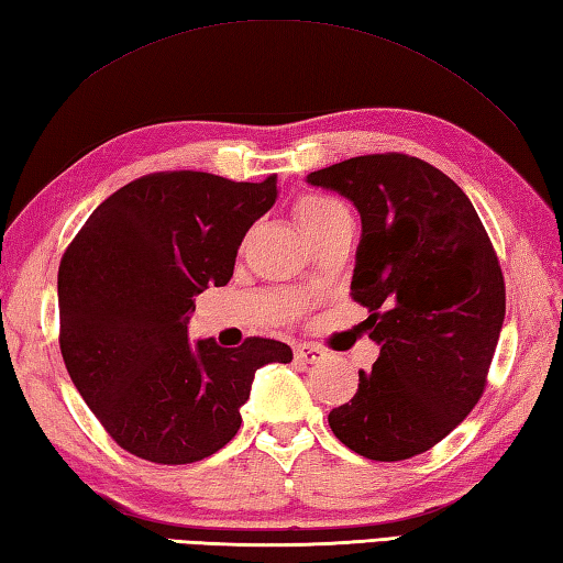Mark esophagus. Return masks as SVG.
Here are the masks:
<instances>
[{"mask_svg": "<svg viewBox=\"0 0 563 563\" xmlns=\"http://www.w3.org/2000/svg\"><path fill=\"white\" fill-rule=\"evenodd\" d=\"M294 353H297V358L301 363H321L323 358H327V351L313 346V343H299V346L294 349Z\"/></svg>", "mask_w": 563, "mask_h": 563, "instance_id": "obj_1", "label": "esophagus"}]
</instances>
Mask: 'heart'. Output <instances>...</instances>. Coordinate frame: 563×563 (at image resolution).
<instances>
[{"mask_svg": "<svg viewBox=\"0 0 563 563\" xmlns=\"http://www.w3.org/2000/svg\"><path fill=\"white\" fill-rule=\"evenodd\" d=\"M294 217L309 242H317L319 236L351 224L346 207L323 195H301L294 205Z\"/></svg>", "mask_w": 563, "mask_h": 563, "instance_id": "heart-1", "label": "heart"}]
</instances>
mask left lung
<instances>
[{"instance_id":"8db88e82","label":"left lung","mask_w":563,"mask_h":563,"mask_svg":"<svg viewBox=\"0 0 563 563\" xmlns=\"http://www.w3.org/2000/svg\"><path fill=\"white\" fill-rule=\"evenodd\" d=\"M361 214L351 297L380 346L358 390L329 412L343 445L398 462L450 435L487 386L505 321V276L470 197L402 153L361 155L307 175Z\"/></svg>"}]
</instances>
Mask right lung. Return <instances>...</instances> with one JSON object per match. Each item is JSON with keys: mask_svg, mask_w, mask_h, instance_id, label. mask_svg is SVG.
<instances>
[{"mask_svg": "<svg viewBox=\"0 0 563 563\" xmlns=\"http://www.w3.org/2000/svg\"><path fill=\"white\" fill-rule=\"evenodd\" d=\"M276 177L234 183L175 170L128 183L96 207L58 266L62 356L108 435L157 465L214 455L240 430L256 368L291 349L246 339L187 341L195 297L232 279L250 227L276 202Z\"/></svg>", "mask_w": 563, "mask_h": 563, "instance_id": "right-lung-1", "label": "right lung"}]
</instances>
